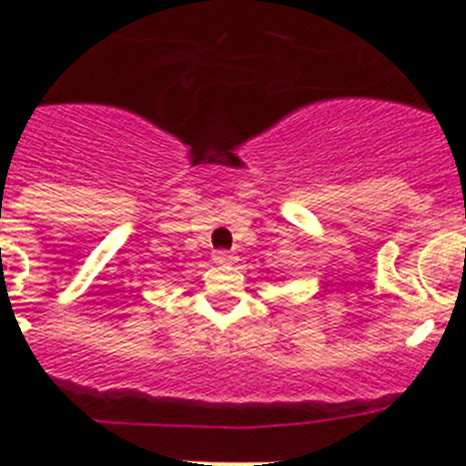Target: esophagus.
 Listing matches in <instances>:
<instances>
[{
  "label": "esophagus",
  "mask_w": 466,
  "mask_h": 466,
  "mask_svg": "<svg viewBox=\"0 0 466 466\" xmlns=\"http://www.w3.org/2000/svg\"><path fill=\"white\" fill-rule=\"evenodd\" d=\"M236 257L230 252H214V263H219V266H226V263H233Z\"/></svg>",
  "instance_id": "34e87169"
}]
</instances>
